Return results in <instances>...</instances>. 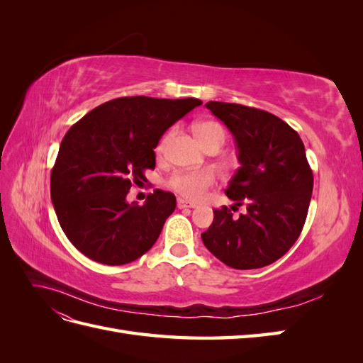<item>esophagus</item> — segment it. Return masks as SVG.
<instances>
[{"label":"esophagus","mask_w":363,"mask_h":363,"mask_svg":"<svg viewBox=\"0 0 363 363\" xmlns=\"http://www.w3.org/2000/svg\"><path fill=\"white\" fill-rule=\"evenodd\" d=\"M177 207H179V208H186V207L194 208L195 204H194V203H189V201H186V200H183V199H179V200H177Z\"/></svg>","instance_id":"1"}]
</instances>
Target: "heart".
Returning a JSON list of instances; mask_svg holds the SVG:
<instances>
[{
    "label": "heart",
    "instance_id": "obj_1",
    "mask_svg": "<svg viewBox=\"0 0 363 363\" xmlns=\"http://www.w3.org/2000/svg\"><path fill=\"white\" fill-rule=\"evenodd\" d=\"M195 135L199 136L201 144L204 145L208 140L216 139V138L224 139V130L218 123H213V121H204V123L195 125ZM167 138H163V140L159 144V150L163 148L164 142H167ZM213 182H215L213 172L208 169H201V171L174 172L167 183L172 191L180 194L182 196H184V199L196 201L203 199L207 189L213 184Z\"/></svg>",
    "mask_w": 363,
    "mask_h": 363
}]
</instances>
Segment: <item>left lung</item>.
<instances>
[{"label":"left lung","instance_id":"obj_1","mask_svg":"<svg viewBox=\"0 0 363 363\" xmlns=\"http://www.w3.org/2000/svg\"><path fill=\"white\" fill-rule=\"evenodd\" d=\"M236 140L240 167L225 194L247 212L235 217L215 208L213 223L201 233L206 248L227 267L256 269L286 255L298 239L313 189V174L300 135L260 108L208 101Z\"/></svg>","mask_w":363,"mask_h":363}]
</instances>
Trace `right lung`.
Wrapping results in <instances>:
<instances>
[{"label":"right lung","mask_w":363,"mask_h":363,"mask_svg":"<svg viewBox=\"0 0 363 363\" xmlns=\"http://www.w3.org/2000/svg\"><path fill=\"white\" fill-rule=\"evenodd\" d=\"M203 104L196 98L123 96L95 107L65 135L51 171V201L62 230L86 257L125 265L155 245L175 195L156 189L128 203L131 183L155 169L160 138Z\"/></svg>","instance_id":"add662e5"}]
</instances>
